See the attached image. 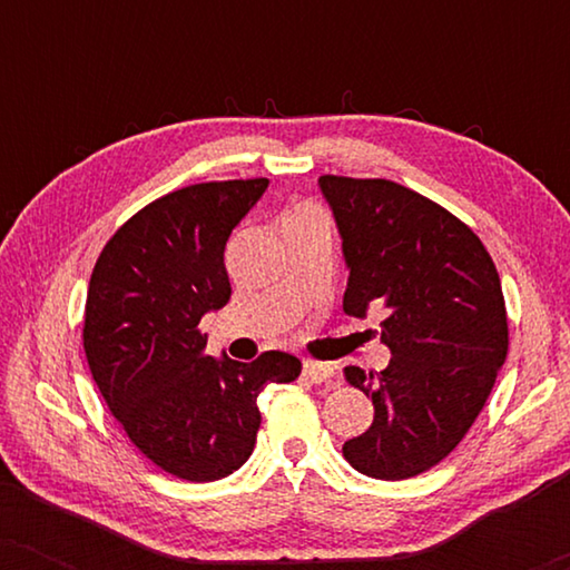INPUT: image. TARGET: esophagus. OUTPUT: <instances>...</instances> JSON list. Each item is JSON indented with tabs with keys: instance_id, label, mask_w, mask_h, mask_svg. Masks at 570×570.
I'll list each match as a JSON object with an SVG mask.
<instances>
[{
	"instance_id": "1",
	"label": "esophagus",
	"mask_w": 570,
	"mask_h": 570,
	"mask_svg": "<svg viewBox=\"0 0 570 570\" xmlns=\"http://www.w3.org/2000/svg\"><path fill=\"white\" fill-rule=\"evenodd\" d=\"M303 376H306L311 384H334V368L326 363L306 361L303 363Z\"/></svg>"
}]
</instances>
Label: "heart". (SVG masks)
I'll return each instance as SVG.
<instances>
[{
    "label": "heart",
    "instance_id": "obj_1",
    "mask_svg": "<svg viewBox=\"0 0 570 570\" xmlns=\"http://www.w3.org/2000/svg\"><path fill=\"white\" fill-rule=\"evenodd\" d=\"M301 213H314V209H301Z\"/></svg>",
    "mask_w": 570,
    "mask_h": 570
}]
</instances>
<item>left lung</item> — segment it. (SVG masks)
Listing matches in <instances>:
<instances>
[{
    "label": "left lung",
    "mask_w": 570,
    "mask_h": 570,
    "mask_svg": "<svg viewBox=\"0 0 570 570\" xmlns=\"http://www.w3.org/2000/svg\"><path fill=\"white\" fill-rule=\"evenodd\" d=\"M350 269L342 308L384 311L381 373L345 368L373 423L342 454L376 480H407L459 446L509 353L501 277L472 228L386 178H318Z\"/></svg>",
    "instance_id": "8db88e82"
}]
</instances>
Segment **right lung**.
Returning a JSON list of instances; mask_svg holds the SVG:
<instances>
[{
	"label": "right lung",
	"mask_w": 570,
	"mask_h": 570,
	"mask_svg": "<svg viewBox=\"0 0 570 570\" xmlns=\"http://www.w3.org/2000/svg\"><path fill=\"white\" fill-rule=\"evenodd\" d=\"M267 178L191 184L131 215L100 252L85 303L92 379L129 441L189 482L228 478L252 456L256 396L301 373L291 353L254 363L205 353L202 316L230 301L225 240Z\"/></svg>",
	"instance_id": "add662e5"
}]
</instances>
